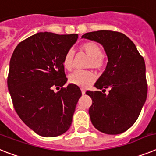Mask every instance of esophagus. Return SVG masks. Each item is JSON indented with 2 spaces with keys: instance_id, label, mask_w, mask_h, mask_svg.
I'll return each instance as SVG.
<instances>
[{
  "instance_id": "obj_1",
  "label": "esophagus",
  "mask_w": 156,
  "mask_h": 156,
  "mask_svg": "<svg viewBox=\"0 0 156 156\" xmlns=\"http://www.w3.org/2000/svg\"><path fill=\"white\" fill-rule=\"evenodd\" d=\"M81 91H82V94H85V93H86V90H85V89H81Z\"/></svg>"
}]
</instances>
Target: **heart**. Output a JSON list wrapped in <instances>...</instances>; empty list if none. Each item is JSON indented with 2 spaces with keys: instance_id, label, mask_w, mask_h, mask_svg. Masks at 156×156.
Returning a JSON list of instances; mask_svg holds the SVG:
<instances>
[{
  "instance_id": "1",
  "label": "heart",
  "mask_w": 156,
  "mask_h": 156,
  "mask_svg": "<svg viewBox=\"0 0 156 156\" xmlns=\"http://www.w3.org/2000/svg\"><path fill=\"white\" fill-rule=\"evenodd\" d=\"M80 49L89 56L86 67H92L96 70H101L105 66V59L102 55L101 47L93 41L85 42L80 46ZM74 54L72 50L66 52L63 59V66L67 70L74 67ZM95 74L90 70H76L69 75V82L82 88L89 87L95 81Z\"/></svg>"
}]
</instances>
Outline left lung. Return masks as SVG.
Returning <instances> with one entry per match:
<instances>
[{
  "mask_svg": "<svg viewBox=\"0 0 156 156\" xmlns=\"http://www.w3.org/2000/svg\"><path fill=\"white\" fill-rule=\"evenodd\" d=\"M82 38L102 44L108 64L94 86L110 89L108 95L87 91L93 104L89 109L93 125L107 134H119L130 128L138 119L146 101L147 86L144 59L134 43L117 31L98 30L86 33Z\"/></svg>",
  "mask_w": 156,
  "mask_h": 156,
  "instance_id": "8db88e82",
  "label": "left lung"
}]
</instances>
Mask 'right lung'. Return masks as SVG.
Here are the masks:
<instances>
[{"mask_svg": "<svg viewBox=\"0 0 156 156\" xmlns=\"http://www.w3.org/2000/svg\"><path fill=\"white\" fill-rule=\"evenodd\" d=\"M78 35L40 32L21 41L10 59L8 88L22 121L42 136H57L70 128L82 92L67 82L65 54ZM62 87L55 93L54 88Z\"/></svg>", "mask_w": 156, "mask_h": 156, "instance_id": "right-lung-1", "label": "right lung"}]
</instances>
